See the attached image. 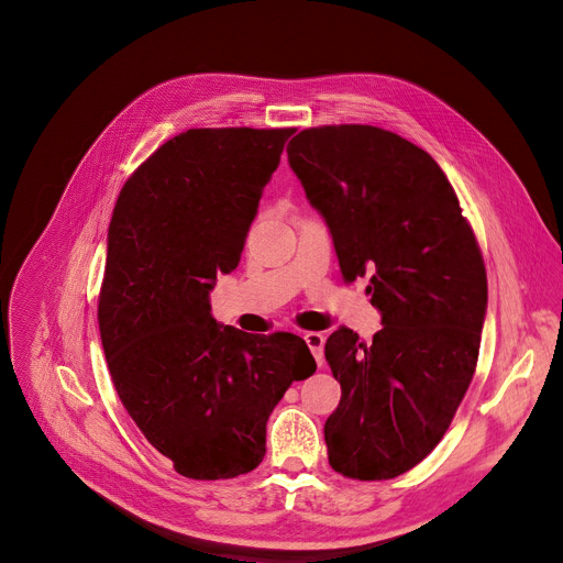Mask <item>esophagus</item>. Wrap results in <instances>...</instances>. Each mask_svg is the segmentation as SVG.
<instances>
[{
	"label": "esophagus",
	"mask_w": 563,
	"mask_h": 563,
	"mask_svg": "<svg viewBox=\"0 0 563 563\" xmlns=\"http://www.w3.org/2000/svg\"><path fill=\"white\" fill-rule=\"evenodd\" d=\"M305 341H307L311 354L316 356L318 366H322V361H324V352H322V347H324V336L318 334V332H307V334H305Z\"/></svg>",
	"instance_id": "1"
}]
</instances>
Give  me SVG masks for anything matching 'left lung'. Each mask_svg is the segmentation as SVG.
<instances>
[{"label":"left lung","mask_w":563,"mask_h":563,"mask_svg":"<svg viewBox=\"0 0 563 563\" xmlns=\"http://www.w3.org/2000/svg\"><path fill=\"white\" fill-rule=\"evenodd\" d=\"M286 152L343 277H371L384 324L371 345L347 327L324 343L341 382L324 422L329 464L352 479H393L439 445L473 379L488 300L482 252L439 163L402 136L316 126Z\"/></svg>","instance_id":"8db88e82"}]
</instances>
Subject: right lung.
<instances>
[{
  "label": "right lung",
  "mask_w": 563,
  "mask_h": 563,
  "mask_svg": "<svg viewBox=\"0 0 563 563\" xmlns=\"http://www.w3.org/2000/svg\"><path fill=\"white\" fill-rule=\"evenodd\" d=\"M295 129H188L124 184L107 239L99 334L145 439L190 479H229L266 454L288 386L316 373L286 332L218 324L209 292L241 261L263 188Z\"/></svg>",
  "instance_id": "obj_1"
}]
</instances>
